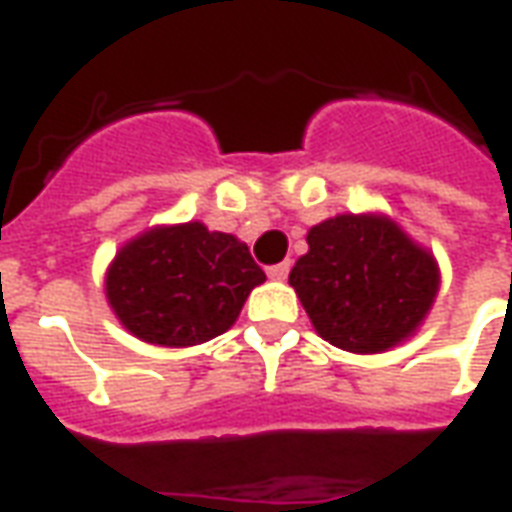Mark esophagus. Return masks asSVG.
Here are the masks:
<instances>
[{
    "mask_svg": "<svg viewBox=\"0 0 512 512\" xmlns=\"http://www.w3.org/2000/svg\"><path fill=\"white\" fill-rule=\"evenodd\" d=\"M289 270H292V264L281 262V264H273V267L267 270V275H270L273 281H284L286 275H289Z\"/></svg>",
    "mask_w": 512,
    "mask_h": 512,
    "instance_id": "esophagus-1",
    "label": "esophagus"
}]
</instances>
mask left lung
Returning a JSON list of instances; mask_svg holds the SVG:
<instances>
[{"label":"left lung","instance_id":"1","mask_svg":"<svg viewBox=\"0 0 512 512\" xmlns=\"http://www.w3.org/2000/svg\"><path fill=\"white\" fill-rule=\"evenodd\" d=\"M289 273L314 331L347 353H383L416 333L438 292L433 253L383 215H336L308 231Z\"/></svg>","mask_w":512,"mask_h":512}]
</instances>
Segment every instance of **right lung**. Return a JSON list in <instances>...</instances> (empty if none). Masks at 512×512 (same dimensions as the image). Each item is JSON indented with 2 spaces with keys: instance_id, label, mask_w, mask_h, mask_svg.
<instances>
[{
  "instance_id": "obj_1",
  "label": "right lung",
  "mask_w": 512,
  "mask_h": 512,
  "mask_svg": "<svg viewBox=\"0 0 512 512\" xmlns=\"http://www.w3.org/2000/svg\"><path fill=\"white\" fill-rule=\"evenodd\" d=\"M264 278L245 242L204 223H179L126 242L107 270L104 292L132 336L190 347L226 333Z\"/></svg>"
}]
</instances>
